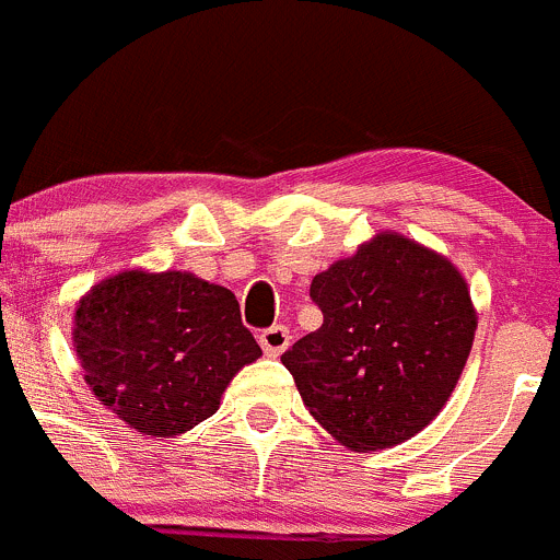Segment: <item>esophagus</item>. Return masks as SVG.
Instances as JSON below:
<instances>
[{
	"instance_id": "34e87169",
	"label": "esophagus",
	"mask_w": 560,
	"mask_h": 560,
	"mask_svg": "<svg viewBox=\"0 0 560 560\" xmlns=\"http://www.w3.org/2000/svg\"><path fill=\"white\" fill-rule=\"evenodd\" d=\"M259 345L268 357H281L290 345V331L284 326H270L259 334Z\"/></svg>"
}]
</instances>
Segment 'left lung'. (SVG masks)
Here are the masks:
<instances>
[{"label":"left lung","instance_id":"left-lung-1","mask_svg":"<svg viewBox=\"0 0 560 560\" xmlns=\"http://www.w3.org/2000/svg\"><path fill=\"white\" fill-rule=\"evenodd\" d=\"M323 326L281 357L310 415L351 451L420 433L456 389L478 312L462 270L381 232L312 279Z\"/></svg>","mask_w":560,"mask_h":560}]
</instances>
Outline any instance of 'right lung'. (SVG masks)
I'll list each match as a JSON object with an SVG mask.
<instances>
[{"mask_svg":"<svg viewBox=\"0 0 560 560\" xmlns=\"http://www.w3.org/2000/svg\"><path fill=\"white\" fill-rule=\"evenodd\" d=\"M91 392L143 436H179L212 417L245 364L262 357L232 290L187 270H121L74 312Z\"/></svg>","mask_w":560,"mask_h":560,"instance_id":"obj_1","label":"right lung"}]
</instances>
